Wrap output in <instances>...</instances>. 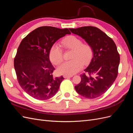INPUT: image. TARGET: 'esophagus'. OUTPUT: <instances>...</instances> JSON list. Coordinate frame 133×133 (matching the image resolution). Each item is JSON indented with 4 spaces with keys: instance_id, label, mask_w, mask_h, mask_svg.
I'll return each instance as SVG.
<instances>
[{
    "instance_id": "1",
    "label": "esophagus",
    "mask_w": 133,
    "mask_h": 133,
    "mask_svg": "<svg viewBox=\"0 0 133 133\" xmlns=\"http://www.w3.org/2000/svg\"><path fill=\"white\" fill-rule=\"evenodd\" d=\"M73 75H64V78H71Z\"/></svg>"
}]
</instances>
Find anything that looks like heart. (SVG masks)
<instances>
[{
  "label": "heart",
  "mask_w": 133,
  "mask_h": 133,
  "mask_svg": "<svg viewBox=\"0 0 133 133\" xmlns=\"http://www.w3.org/2000/svg\"><path fill=\"white\" fill-rule=\"evenodd\" d=\"M62 45L67 49L73 50L69 61L64 62L58 68V72L60 74L73 75L82 69L83 64H87L90 62L93 54L90 45L83 43L81 39L74 35H70L62 41ZM49 59L51 62L58 65L63 60V51L60 46L54 43L49 50Z\"/></svg>",
  "instance_id": "1"
}]
</instances>
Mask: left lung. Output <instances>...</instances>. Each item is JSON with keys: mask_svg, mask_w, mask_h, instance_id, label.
I'll return each instance as SVG.
<instances>
[{"mask_svg": "<svg viewBox=\"0 0 133 133\" xmlns=\"http://www.w3.org/2000/svg\"><path fill=\"white\" fill-rule=\"evenodd\" d=\"M91 45L93 57L81 75V82L75 89L79 94L88 99L101 96L112 85L118 73L120 56L112 39L99 28L88 26L69 29Z\"/></svg>", "mask_w": 133, "mask_h": 133, "instance_id": "8db88e82", "label": "left lung"}]
</instances>
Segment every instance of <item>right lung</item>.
I'll list each match as a JSON object with an SVG mask.
<instances>
[{
	"label": "right lung",
	"instance_id": "1",
	"mask_svg": "<svg viewBox=\"0 0 133 133\" xmlns=\"http://www.w3.org/2000/svg\"><path fill=\"white\" fill-rule=\"evenodd\" d=\"M70 34L67 28L44 26L22 40L14 59V69L19 85L31 97L47 100L58 91L64 78L53 77L55 69L50 61L49 50L58 39Z\"/></svg>",
	"mask_w": 133,
	"mask_h": 133
}]
</instances>
